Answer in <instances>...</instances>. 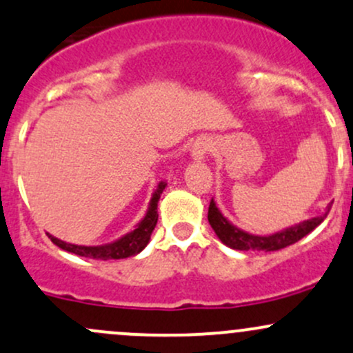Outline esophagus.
Instances as JSON below:
<instances>
[{"label": "esophagus", "mask_w": 353, "mask_h": 353, "mask_svg": "<svg viewBox=\"0 0 353 353\" xmlns=\"http://www.w3.org/2000/svg\"><path fill=\"white\" fill-rule=\"evenodd\" d=\"M208 141L206 139H197V141L194 142V145H192L191 149V154H192V159L194 161H203L204 157H206L208 154Z\"/></svg>", "instance_id": "esophagus-1"}]
</instances>
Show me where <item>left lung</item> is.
I'll use <instances>...</instances> for the list:
<instances>
[{"instance_id": "8db88e82", "label": "left lung", "mask_w": 353, "mask_h": 353, "mask_svg": "<svg viewBox=\"0 0 353 353\" xmlns=\"http://www.w3.org/2000/svg\"><path fill=\"white\" fill-rule=\"evenodd\" d=\"M332 203L327 206V211L323 214L315 216V218L301 221V223L293 224V226L285 228V230L278 231V233L259 236V234H251L248 231L239 230L238 226H234L230 219L224 218L223 212L219 211V208L216 206V201L211 199L208 211V221L211 224V228L214 230L216 236L219 238L221 243H224L228 248H233L238 251H278L281 248H286L293 243L300 241L301 238H305L308 233H312L319 224L323 223V219L327 218L328 211H330Z\"/></svg>"}]
</instances>
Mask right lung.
Listing matches in <instances>:
<instances>
[{
	"label": "right lung",
	"instance_id": "right-lung-1",
	"mask_svg": "<svg viewBox=\"0 0 353 353\" xmlns=\"http://www.w3.org/2000/svg\"><path fill=\"white\" fill-rule=\"evenodd\" d=\"M165 185L168 183H159L157 188L154 189L152 197L149 201V208H147L145 216L135 224L132 231H129L127 234L120 236L115 241L107 243V245H97V246H85V245H73V243L61 241V239L55 238L50 233L48 238L52 239L53 245H57L61 250L68 251V253L79 254V256L90 258V259H102V261H107V259H123L135 256V254L141 253L144 248L149 245L150 234H152L154 228L157 224V203L161 199V194L164 192Z\"/></svg>",
	"mask_w": 353,
	"mask_h": 353
}]
</instances>
